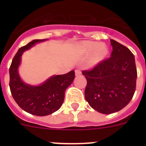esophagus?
<instances>
[{
    "label": "esophagus",
    "mask_w": 146,
    "mask_h": 146,
    "mask_svg": "<svg viewBox=\"0 0 146 146\" xmlns=\"http://www.w3.org/2000/svg\"><path fill=\"white\" fill-rule=\"evenodd\" d=\"M82 74L81 73V71L79 70V69H76L75 70V75L76 76H80Z\"/></svg>",
    "instance_id": "34e87169"
}]
</instances>
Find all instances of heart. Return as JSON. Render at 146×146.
Listing matches in <instances>:
<instances>
[{"mask_svg": "<svg viewBox=\"0 0 146 146\" xmlns=\"http://www.w3.org/2000/svg\"><path fill=\"white\" fill-rule=\"evenodd\" d=\"M77 50L83 55H89L91 56L88 60V66L89 67H95L103 60H105L109 52L108 47L105 44L91 42V41H84L78 44L77 46Z\"/></svg>", "mask_w": 146, "mask_h": 146, "instance_id": "obj_1", "label": "heart"}]
</instances>
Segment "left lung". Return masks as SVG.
I'll use <instances>...</instances> for the list:
<instances>
[{
	"label": "left lung",
	"instance_id": "1",
	"mask_svg": "<svg viewBox=\"0 0 146 146\" xmlns=\"http://www.w3.org/2000/svg\"><path fill=\"white\" fill-rule=\"evenodd\" d=\"M111 57L103 60L92 70L82 71L87 80L85 98L94 110L111 114L129 103L136 88L135 56L128 48L110 39Z\"/></svg>",
	"mask_w": 146,
	"mask_h": 146
}]
</instances>
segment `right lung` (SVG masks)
<instances>
[{"instance_id": "right-lung-1", "label": "right lung", "mask_w": 146, "mask_h": 146, "mask_svg": "<svg viewBox=\"0 0 146 146\" xmlns=\"http://www.w3.org/2000/svg\"><path fill=\"white\" fill-rule=\"evenodd\" d=\"M46 39H35L20 47L15 55L9 68V87L17 104L25 112L37 116H45L60 109L64 102L65 91L75 77L74 71L65 74L53 75L38 86L27 84L22 80L18 68L25 50Z\"/></svg>"}]
</instances>
